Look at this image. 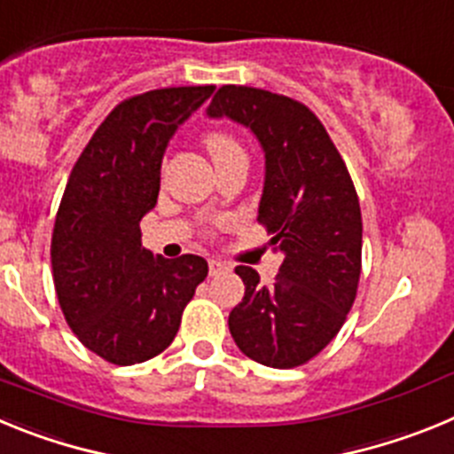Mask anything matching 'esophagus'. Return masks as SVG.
Wrapping results in <instances>:
<instances>
[{
	"label": "esophagus",
	"instance_id": "34e87169",
	"mask_svg": "<svg viewBox=\"0 0 454 454\" xmlns=\"http://www.w3.org/2000/svg\"><path fill=\"white\" fill-rule=\"evenodd\" d=\"M223 270H227V263L218 262V259H208V272H211V275H218V272Z\"/></svg>",
	"mask_w": 454,
	"mask_h": 454
}]
</instances>
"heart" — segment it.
<instances>
[{"instance_id": "obj_1", "label": "heart", "mask_w": 454, "mask_h": 454, "mask_svg": "<svg viewBox=\"0 0 454 454\" xmlns=\"http://www.w3.org/2000/svg\"><path fill=\"white\" fill-rule=\"evenodd\" d=\"M204 143H207V150L214 161H218V159H223V156L243 152L239 145V140H236L231 134H227V131H208Z\"/></svg>"}]
</instances>
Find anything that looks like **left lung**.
Returning <instances> with one entry per match:
<instances>
[{"mask_svg":"<svg viewBox=\"0 0 454 454\" xmlns=\"http://www.w3.org/2000/svg\"><path fill=\"white\" fill-rule=\"evenodd\" d=\"M208 118H230L256 136L266 156L259 223L284 262L272 286L236 266L246 284L230 314L243 355L270 368L314 359L343 327L362 275V208L323 122L277 92L223 86Z\"/></svg>","mask_w":454,"mask_h":454,"instance_id":"left-lung-1","label":"left lung"}]
</instances>
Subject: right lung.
<instances>
[{
	"instance_id": "1",
	"label": "right lung",
	"mask_w": 454,
	"mask_h": 454,
	"mask_svg": "<svg viewBox=\"0 0 454 454\" xmlns=\"http://www.w3.org/2000/svg\"><path fill=\"white\" fill-rule=\"evenodd\" d=\"M214 90L161 88L120 102L67 179L51 234L56 295L77 339L115 366L170 346L208 272L198 254L166 259L145 250L140 220L159 198L168 143Z\"/></svg>"
}]
</instances>
